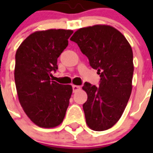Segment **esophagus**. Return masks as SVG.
<instances>
[{"instance_id":"34e87169","label":"esophagus","mask_w":153,"mask_h":153,"mask_svg":"<svg viewBox=\"0 0 153 153\" xmlns=\"http://www.w3.org/2000/svg\"><path fill=\"white\" fill-rule=\"evenodd\" d=\"M72 88H73V91H74V92H76V91H79L81 87L79 86H76V85H73V86H72Z\"/></svg>"}]
</instances>
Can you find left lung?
I'll use <instances>...</instances> for the list:
<instances>
[{
  "mask_svg": "<svg viewBox=\"0 0 153 153\" xmlns=\"http://www.w3.org/2000/svg\"><path fill=\"white\" fill-rule=\"evenodd\" d=\"M88 58L91 67L100 74L99 87L85 82L87 94L83 104L89 128L109 129L121 118L132 92L133 55L126 37L109 25L79 28L71 38Z\"/></svg>",
  "mask_w": 153,
  "mask_h": 153,
  "instance_id": "left-lung-1",
  "label": "left lung"
}]
</instances>
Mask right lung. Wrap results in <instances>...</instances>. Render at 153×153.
Wrapping results in <instances>:
<instances>
[{
	"instance_id": "add662e5",
	"label": "right lung",
	"mask_w": 153,
	"mask_h": 153,
	"mask_svg": "<svg viewBox=\"0 0 153 153\" xmlns=\"http://www.w3.org/2000/svg\"><path fill=\"white\" fill-rule=\"evenodd\" d=\"M72 33L65 29L35 32L16 53L14 77L19 102L30 120L41 128L59 126L69 105L72 86L51 81V77Z\"/></svg>"
}]
</instances>
